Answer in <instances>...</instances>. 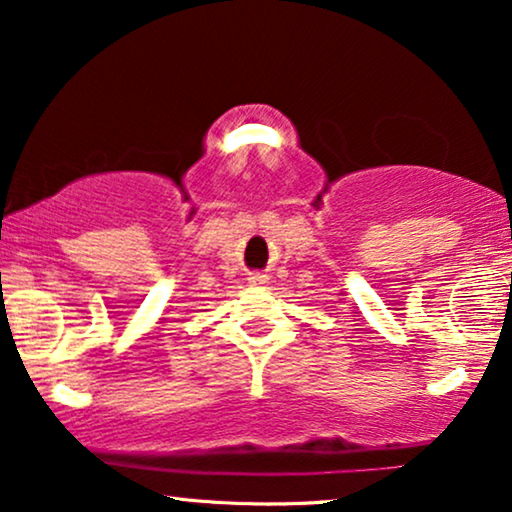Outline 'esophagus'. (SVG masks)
Returning <instances> with one entry per match:
<instances>
[{
    "label": "esophagus",
    "instance_id": "34e87169",
    "mask_svg": "<svg viewBox=\"0 0 512 512\" xmlns=\"http://www.w3.org/2000/svg\"><path fill=\"white\" fill-rule=\"evenodd\" d=\"M268 275H265V272H251L249 275V284L251 286H261V284H268Z\"/></svg>",
    "mask_w": 512,
    "mask_h": 512
}]
</instances>
